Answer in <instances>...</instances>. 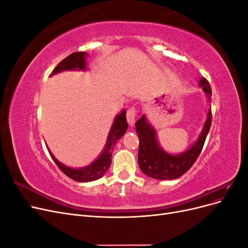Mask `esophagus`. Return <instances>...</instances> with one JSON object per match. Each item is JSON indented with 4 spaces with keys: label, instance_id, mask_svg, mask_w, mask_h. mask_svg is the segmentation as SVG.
I'll use <instances>...</instances> for the list:
<instances>
[{
    "label": "esophagus",
    "instance_id": "esophagus-1",
    "mask_svg": "<svg viewBox=\"0 0 248 248\" xmlns=\"http://www.w3.org/2000/svg\"><path fill=\"white\" fill-rule=\"evenodd\" d=\"M127 121H128L129 125H133L134 122H136V118H137V109L136 108H130L128 110H127Z\"/></svg>",
    "mask_w": 248,
    "mask_h": 248
}]
</instances>
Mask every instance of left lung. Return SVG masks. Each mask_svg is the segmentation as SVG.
Listing matches in <instances>:
<instances>
[{"mask_svg":"<svg viewBox=\"0 0 248 248\" xmlns=\"http://www.w3.org/2000/svg\"><path fill=\"white\" fill-rule=\"evenodd\" d=\"M199 86L206 94L208 102H210L212 91L208 80L204 78H200ZM211 122L212 114L209 108L207 119L198 140L185 151L170 154L159 145L155 128L148 121L146 115H142L136 123V131L140 140L138 160L141 171L156 180H172L184 175L199 157L211 127Z\"/></svg>","mask_w":248,"mask_h":248,"instance_id":"obj_1","label":"left lung"}]
</instances>
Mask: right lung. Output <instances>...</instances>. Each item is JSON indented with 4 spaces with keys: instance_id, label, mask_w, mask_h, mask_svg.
Returning a JSON list of instances; mask_svg holds the SVG:
<instances>
[{
    "instance_id": "1",
    "label": "right lung",
    "mask_w": 248,
    "mask_h": 248,
    "mask_svg": "<svg viewBox=\"0 0 248 248\" xmlns=\"http://www.w3.org/2000/svg\"><path fill=\"white\" fill-rule=\"evenodd\" d=\"M87 57L88 54L85 51L79 52H73L67 58H65L63 61L60 62L56 68L52 70L50 77L55 76L62 71H71V70H87ZM127 128H128V123L126 121V109H122L120 114H118L115 119L112 125L110 127V130L108 132L107 144L100 155L97 158L84 168L73 169L70 167H67L66 164L60 162L56 157L50 152V150L46 146L48 152L54 159L59 169L61 170L64 174L71 178L72 180H76L78 182H91L95 180L101 178L106 174L111 163V153L116 142L118 140L121 139Z\"/></svg>"
}]
</instances>
